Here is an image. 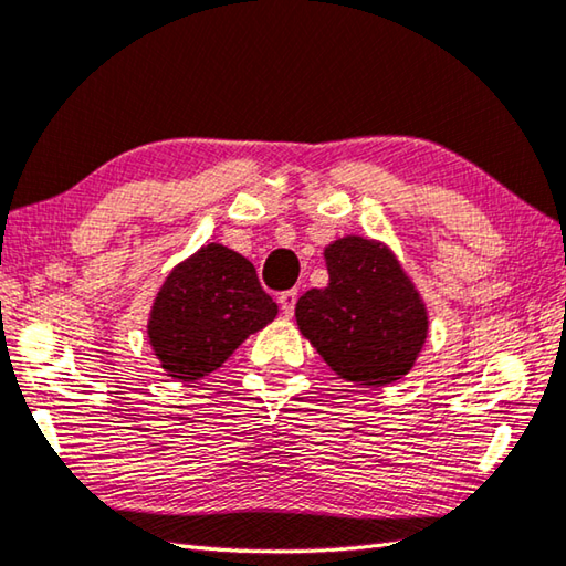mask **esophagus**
<instances>
[{
    "mask_svg": "<svg viewBox=\"0 0 566 566\" xmlns=\"http://www.w3.org/2000/svg\"><path fill=\"white\" fill-rule=\"evenodd\" d=\"M276 302H280L282 312H284V317H292L294 304H296V290H286V292H282L280 296H276Z\"/></svg>",
    "mask_w": 566,
    "mask_h": 566,
    "instance_id": "1",
    "label": "esophagus"
}]
</instances>
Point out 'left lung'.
<instances>
[{
	"instance_id": "8db88e82",
	"label": "left lung",
	"mask_w": 566,
	"mask_h": 566,
	"mask_svg": "<svg viewBox=\"0 0 566 566\" xmlns=\"http://www.w3.org/2000/svg\"><path fill=\"white\" fill-rule=\"evenodd\" d=\"M329 284L296 302L300 332L339 379L385 387L409 375L427 342V304L395 252L342 237L324 249Z\"/></svg>"
}]
</instances>
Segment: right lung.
Listing matches in <instances>:
<instances>
[{
    "label": "right lung",
    "mask_w": 566,
    "mask_h": 566,
    "mask_svg": "<svg viewBox=\"0 0 566 566\" xmlns=\"http://www.w3.org/2000/svg\"><path fill=\"white\" fill-rule=\"evenodd\" d=\"M274 317L276 304L254 264L212 242L169 272L151 304L147 334L167 377L195 381L222 367Z\"/></svg>",
    "instance_id": "right-lung-1"
}]
</instances>
